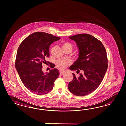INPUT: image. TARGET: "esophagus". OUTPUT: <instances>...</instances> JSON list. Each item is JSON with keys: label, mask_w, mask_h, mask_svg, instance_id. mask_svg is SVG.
Instances as JSON below:
<instances>
[{"label": "esophagus", "mask_w": 126, "mask_h": 126, "mask_svg": "<svg viewBox=\"0 0 126 126\" xmlns=\"http://www.w3.org/2000/svg\"><path fill=\"white\" fill-rule=\"evenodd\" d=\"M64 73H65V71H60V75H62Z\"/></svg>", "instance_id": "34e87169"}]
</instances>
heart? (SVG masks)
<instances>
[{
	"label": "heart",
	"mask_w": 126,
	"mask_h": 126,
	"mask_svg": "<svg viewBox=\"0 0 126 126\" xmlns=\"http://www.w3.org/2000/svg\"><path fill=\"white\" fill-rule=\"evenodd\" d=\"M62 47L63 49L65 48H70L71 50L72 49V46L71 44L69 42H65L63 43ZM70 64L71 62L70 60H67L64 59H59L56 62V67L60 70L64 69Z\"/></svg>",
	"instance_id": "b5f03b06"
}]
</instances>
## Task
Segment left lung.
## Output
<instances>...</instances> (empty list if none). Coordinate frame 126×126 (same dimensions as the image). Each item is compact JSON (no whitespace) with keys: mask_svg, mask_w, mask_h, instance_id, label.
<instances>
[{"mask_svg":"<svg viewBox=\"0 0 126 126\" xmlns=\"http://www.w3.org/2000/svg\"><path fill=\"white\" fill-rule=\"evenodd\" d=\"M74 40L79 48L78 59L70 67L71 70L79 72L77 78L74 73L73 79L68 84L70 92L78 96H84L93 93L101 84L108 67L107 54L102 42L87 33L69 36Z\"/></svg>","mask_w":126,"mask_h":126,"instance_id":"left-lung-1","label":"left lung"}]
</instances>
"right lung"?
<instances>
[{"label":"right lung","instance_id":"1","mask_svg":"<svg viewBox=\"0 0 126 126\" xmlns=\"http://www.w3.org/2000/svg\"><path fill=\"white\" fill-rule=\"evenodd\" d=\"M61 38L47 33L38 32L26 38L19 46L15 60V68L25 86L31 93L42 95L49 93L59 71L54 68L47 73L42 71V63L49 56V47ZM52 68L54 66L50 64Z\"/></svg>","mask_w":126,"mask_h":126}]
</instances>
